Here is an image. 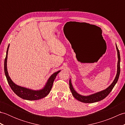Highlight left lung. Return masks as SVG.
Wrapping results in <instances>:
<instances>
[{"label":"left lung","instance_id":"obj_1","mask_svg":"<svg viewBox=\"0 0 125 125\" xmlns=\"http://www.w3.org/2000/svg\"><path fill=\"white\" fill-rule=\"evenodd\" d=\"M116 50H117L118 58V64H117V73H116L115 78V80H114V81L113 82V83L111 84L106 89L103 90V91L100 92L95 93V94H92L90 95H87V96H84V95H82L81 94H78V93L75 90H74L73 87L72 85V84H71V79H70L69 80L70 89L71 90V93H72L73 95L75 97V98H76L77 100L85 103H92L99 102V101L104 99L106 97L107 95L109 94L111 91L112 90L114 86H115L116 82H118V80L119 77V75H120V52H119V50L117 46H116Z\"/></svg>","mask_w":125,"mask_h":125}]
</instances>
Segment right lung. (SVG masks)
Instances as JSON below:
<instances>
[{"label":"right lung","instance_id":"obj_1","mask_svg":"<svg viewBox=\"0 0 125 125\" xmlns=\"http://www.w3.org/2000/svg\"><path fill=\"white\" fill-rule=\"evenodd\" d=\"M9 46L10 44L9 45V46H8L7 48L6 52V56L4 61V71L5 76L6 77L8 83H9L10 88L13 90V91L18 96L22 98L23 99L28 100H38L46 97L50 92V90H51L52 88L53 83H54V81L55 80L57 74L60 72L61 70L58 71L57 72L53 73L48 79V80L46 84L45 85L44 87L41 90H36H36H33L17 85V84L13 83V82L11 80V79L10 78V76H9V73H8L7 72V59Z\"/></svg>","mask_w":125,"mask_h":125}]
</instances>
